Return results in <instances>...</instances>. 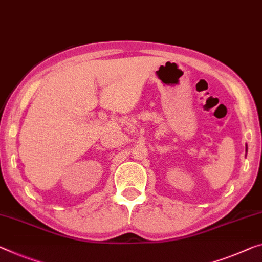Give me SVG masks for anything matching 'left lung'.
<instances>
[{
	"label": "left lung",
	"instance_id": "left-lung-1",
	"mask_svg": "<svg viewBox=\"0 0 262 262\" xmlns=\"http://www.w3.org/2000/svg\"><path fill=\"white\" fill-rule=\"evenodd\" d=\"M246 153H247V146H246Z\"/></svg>",
	"mask_w": 262,
	"mask_h": 262
}]
</instances>
